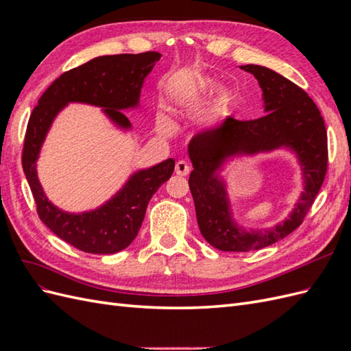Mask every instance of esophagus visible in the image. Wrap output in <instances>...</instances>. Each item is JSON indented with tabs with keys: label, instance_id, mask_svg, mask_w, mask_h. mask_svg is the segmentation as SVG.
<instances>
[{
	"label": "esophagus",
	"instance_id": "obj_1",
	"mask_svg": "<svg viewBox=\"0 0 351 351\" xmlns=\"http://www.w3.org/2000/svg\"><path fill=\"white\" fill-rule=\"evenodd\" d=\"M190 171V167L186 161H178L176 164V174L177 176H187Z\"/></svg>",
	"mask_w": 351,
	"mask_h": 351
}]
</instances>
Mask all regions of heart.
Wrapping results in <instances>:
<instances>
[{
    "label": "heart",
    "instance_id": "1",
    "mask_svg": "<svg viewBox=\"0 0 351 351\" xmlns=\"http://www.w3.org/2000/svg\"><path fill=\"white\" fill-rule=\"evenodd\" d=\"M217 84L218 80L214 76H209V74L199 73L195 70H189L180 74L169 84L168 99L176 108H184L189 104L206 98L217 88ZM234 99V90L228 86H219L214 92V97H212V108L217 112H226L230 110ZM156 127L161 133L168 134L173 130V123L164 112H158Z\"/></svg>",
    "mask_w": 351,
    "mask_h": 351
}]
</instances>
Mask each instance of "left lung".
<instances>
[{"instance_id": "left-lung-1", "label": "left lung", "mask_w": 351, "mask_h": 351, "mask_svg": "<svg viewBox=\"0 0 351 351\" xmlns=\"http://www.w3.org/2000/svg\"><path fill=\"white\" fill-rule=\"evenodd\" d=\"M262 89L261 119L239 121L227 117L197 132L187 152L193 169L189 177L202 236L222 252L268 247L302 224L326 174L328 146L322 115L307 93L281 74L263 66H240ZM287 150L301 165L304 192L289 217L269 229H246L234 218L226 179L227 163L244 156Z\"/></svg>"}]
</instances>
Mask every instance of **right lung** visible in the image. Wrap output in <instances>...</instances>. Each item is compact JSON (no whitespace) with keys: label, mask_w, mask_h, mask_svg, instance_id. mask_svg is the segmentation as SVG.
Here are the masks:
<instances>
[{"label":"right lung","mask_w":351,"mask_h":351,"mask_svg":"<svg viewBox=\"0 0 351 351\" xmlns=\"http://www.w3.org/2000/svg\"><path fill=\"white\" fill-rule=\"evenodd\" d=\"M162 56L159 52L93 58L51 84L32 111L23 146V171L35 197L40 221L56 236L93 254L117 253L136 239L151 197L174 171V159L133 171L108 200L95 209L69 212L48 199L38 177V159L57 115L69 104L101 108L117 130L133 125L123 111L141 107L145 80Z\"/></svg>","instance_id":"obj_1"}]
</instances>
